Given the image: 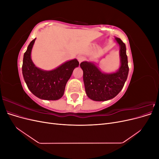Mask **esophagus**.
Wrapping results in <instances>:
<instances>
[{
  "instance_id": "34e87169",
  "label": "esophagus",
  "mask_w": 159,
  "mask_h": 159,
  "mask_svg": "<svg viewBox=\"0 0 159 159\" xmlns=\"http://www.w3.org/2000/svg\"><path fill=\"white\" fill-rule=\"evenodd\" d=\"M85 60V57L81 56V55H80L78 56V60L79 61L80 63H81V62H82L84 60Z\"/></svg>"
}]
</instances>
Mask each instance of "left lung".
<instances>
[{"label":"left lung","mask_w":159,"mask_h":159,"mask_svg":"<svg viewBox=\"0 0 159 159\" xmlns=\"http://www.w3.org/2000/svg\"><path fill=\"white\" fill-rule=\"evenodd\" d=\"M115 40L120 46L121 57V66L117 72L106 74L91 62L83 61L80 64L84 71L85 92L92 100L102 102L115 98L121 91L127 80L129 66L126 46L120 38H115Z\"/></svg>","instance_id":"8db88e82"}]
</instances>
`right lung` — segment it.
Here are the masks:
<instances>
[{
	"label": "right lung",
	"mask_w": 159,
	"mask_h": 159,
	"mask_svg": "<svg viewBox=\"0 0 159 159\" xmlns=\"http://www.w3.org/2000/svg\"><path fill=\"white\" fill-rule=\"evenodd\" d=\"M35 39L28 45L24 54L22 74L28 88L38 98L46 100H57L64 93L66 85L75 68L79 66L76 59L66 62L51 71L38 68L31 60V51Z\"/></svg>",
	"instance_id": "1"
}]
</instances>
